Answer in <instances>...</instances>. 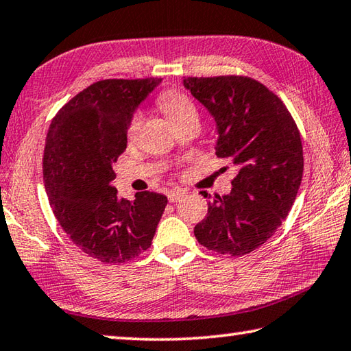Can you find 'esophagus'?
I'll return each instance as SVG.
<instances>
[{
    "label": "esophagus",
    "mask_w": 351,
    "mask_h": 351,
    "mask_svg": "<svg viewBox=\"0 0 351 351\" xmlns=\"http://www.w3.org/2000/svg\"><path fill=\"white\" fill-rule=\"evenodd\" d=\"M182 196H184V192H181V190H170V192L167 193V197L170 202H178Z\"/></svg>",
    "instance_id": "esophagus-1"
}]
</instances>
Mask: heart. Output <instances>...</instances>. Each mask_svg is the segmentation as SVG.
<instances>
[{
  "label": "heart",
  "mask_w": 351,
  "mask_h": 351,
  "mask_svg": "<svg viewBox=\"0 0 351 351\" xmlns=\"http://www.w3.org/2000/svg\"><path fill=\"white\" fill-rule=\"evenodd\" d=\"M158 106L159 109L167 114V118L171 121V124H176L180 123V121H184L187 118H197V112L193 101L190 99L186 93L176 90V88H169V90H164L161 95H159ZM141 119H143L141 112L133 113V117L130 118V123H129V129H127V133H129L130 138L136 135V132L139 130V125H141Z\"/></svg>",
  "instance_id": "b5f03b06"
}]
</instances>
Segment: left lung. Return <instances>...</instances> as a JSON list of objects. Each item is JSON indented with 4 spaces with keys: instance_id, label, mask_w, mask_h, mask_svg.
Returning a JSON list of instances; mask_svg holds the SVG:
<instances>
[{
    "instance_id": "1",
    "label": "left lung",
    "mask_w": 351,
    "mask_h": 351,
    "mask_svg": "<svg viewBox=\"0 0 351 351\" xmlns=\"http://www.w3.org/2000/svg\"><path fill=\"white\" fill-rule=\"evenodd\" d=\"M184 87L216 121V156L239 169L232 192L208 202L195 237L212 252L248 254L275 234L296 199L304 171L298 125L282 101L248 76H189Z\"/></svg>"
}]
</instances>
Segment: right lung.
I'll return each instance as SVG.
<instances>
[{"label": "right lung", "mask_w": 351, "mask_h": 351, "mask_svg": "<svg viewBox=\"0 0 351 351\" xmlns=\"http://www.w3.org/2000/svg\"><path fill=\"white\" fill-rule=\"evenodd\" d=\"M159 82H93L49 127L43 176L50 207L73 244L101 263L121 264L147 250L167 206V197L155 192L138 193L133 202L119 199L112 186L132 114Z\"/></svg>", "instance_id": "add662e5"}]
</instances>
